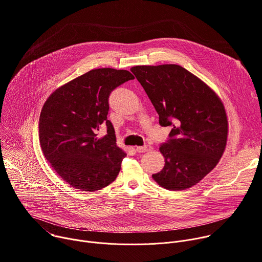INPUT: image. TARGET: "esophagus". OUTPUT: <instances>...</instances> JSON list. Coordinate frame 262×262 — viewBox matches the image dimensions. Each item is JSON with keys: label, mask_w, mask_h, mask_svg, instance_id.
Instances as JSON below:
<instances>
[{"label": "esophagus", "mask_w": 262, "mask_h": 262, "mask_svg": "<svg viewBox=\"0 0 262 262\" xmlns=\"http://www.w3.org/2000/svg\"><path fill=\"white\" fill-rule=\"evenodd\" d=\"M152 146H150V145H146V146H137L136 147V150L138 151V152H141V154H143V152H147V151H150V150H152Z\"/></svg>", "instance_id": "obj_1"}]
</instances>
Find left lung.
Wrapping results in <instances>:
<instances>
[{"instance_id":"1","label":"left lung","mask_w":262,"mask_h":262,"mask_svg":"<svg viewBox=\"0 0 262 262\" xmlns=\"http://www.w3.org/2000/svg\"><path fill=\"white\" fill-rule=\"evenodd\" d=\"M130 70L158 112L160 124L172 126L170 139L160 147L165 166L152 178L170 191L192 188L225 151V106L209 86L180 65H140Z\"/></svg>"}]
</instances>
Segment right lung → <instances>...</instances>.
I'll return each mask as SVG.
<instances>
[{
  "mask_svg": "<svg viewBox=\"0 0 262 262\" xmlns=\"http://www.w3.org/2000/svg\"><path fill=\"white\" fill-rule=\"evenodd\" d=\"M127 70L92 69L56 89L45 102L39 118L41 150L69 185L94 192L113 182L126 154L116 144L113 124L106 119L108 96L134 80ZM101 125L107 134H95Z\"/></svg>",
  "mask_w": 262,
  "mask_h": 262,
  "instance_id": "obj_1",
  "label": "right lung"
}]
</instances>
